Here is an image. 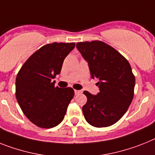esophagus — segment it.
I'll list each match as a JSON object with an SVG mask.
<instances>
[{
	"label": "esophagus",
	"mask_w": 155,
	"mask_h": 155,
	"mask_svg": "<svg viewBox=\"0 0 155 155\" xmlns=\"http://www.w3.org/2000/svg\"><path fill=\"white\" fill-rule=\"evenodd\" d=\"M81 92H82V91L81 90H74L75 95H79V94H81Z\"/></svg>",
	"instance_id": "esophagus-1"
}]
</instances>
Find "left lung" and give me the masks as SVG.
Listing matches in <instances>:
<instances>
[{
	"instance_id": "8db88e82",
	"label": "left lung",
	"mask_w": 155,
	"mask_h": 155,
	"mask_svg": "<svg viewBox=\"0 0 155 155\" xmlns=\"http://www.w3.org/2000/svg\"><path fill=\"white\" fill-rule=\"evenodd\" d=\"M77 48L88 63L91 78L96 79L100 92L84 94L87 103L82 107L88 124L102 128L121 118L132 103L135 77L129 63L111 46L93 41L77 43Z\"/></svg>"
}]
</instances>
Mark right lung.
<instances>
[{"label":"right lung","mask_w":155,"mask_h":155,"mask_svg":"<svg viewBox=\"0 0 155 155\" xmlns=\"http://www.w3.org/2000/svg\"><path fill=\"white\" fill-rule=\"evenodd\" d=\"M75 43L42 46L22 65L15 81V96L26 117L34 125L50 129L61 123L74 96L71 88L55 87L56 74Z\"/></svg>","instance_id":"add662e5"}]
</instances>
